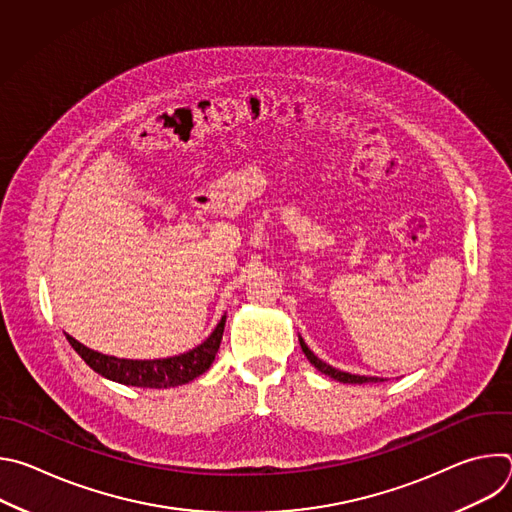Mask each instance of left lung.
<instances>
[{
  "mask_svg": "<svg viewBox=\"0 0 512 512\" xmlns=\"http://www.w3.org/2000/svg\"><path fill=\"white\" fill-rule=\"evenodd\" d=\"M300 338V346H302V350H304V354L308 356V360L314 364V367L320 371V373H324V375H328L330 379H334V381H338V383H350V385H362V383H381V381H385V379H379V377H364V375H352V373H344V371H338V369H334V367H330L328 362H324V360H320L310 348H308V344L304 342V338L302 336H298Z\"/></svg>",
  "mask_w": 512,
  "mask_h": 512,
  "instance_id": "obj_1",
  "label": "left lung"
}]
</instances>
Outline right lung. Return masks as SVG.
<instances>
[{
	"instance_id": "obj_1",
	"label": "right lung",
	"mask_w": 512,
	"mask_h": 512,
	"mask_svg": "<svg viewBox=\"0 0 512 512\" xmlns=\"http://www.w3.org/2000/svg\"><path fill=\"white\" fill-rule=\"evenodd\" d=\"M227 316L216 324L212 334L198 344L196 348L168 358L154 360H133V358H117L97 350L87 348L79 340L66 334L70 346L79 352V356L89 364V367L101 377L127 385V387H143V389H170L178 385H186L206 373L221 346L225 332Z\"/></svg>"
}]
</instances>
